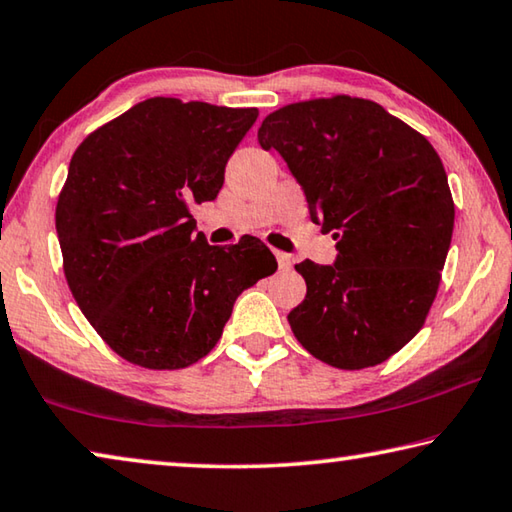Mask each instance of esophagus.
<instances>
[{
    "mask_svg": "<svg viewBox=\"0 0 512 512\" xmlns=\"http://www.w3.org/2000/svg\"><path fill=\"white\" fill-rule=\"evenodd\" d=\"M275 257H277V266H280L282 271H291V266H293L291 255L282 253V250H275Z\"/></svg>",
    "mask_w": 512,
    "mask_h": 512,
    "instance_id": "1",
    "label": "esophagus"
}]
</instances>
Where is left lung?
Segmentation results:
<instances>
[{
	"instance_id": "obj_1",
	"label": "left lung",
	"mask_w": 512,
	"mask_h": 512,
	"mask_svg": "<svg viewBox=\"0 0 512 512\" xmlns=\"http://www.w3.org/2000/svg\"><path fill=\"white\" fill-rule=\"evenodd\" d=\"M336 239L332 264L300 262L307 296L289 325L316 359L343 370L386 361L420 332L454 232L447 173L427 137L375 101L291 103L257 131Z\"/></svg>"
}]
</instances>
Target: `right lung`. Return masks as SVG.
I'll list each match as a JSON object with an SVG mask.
<instances>
[{
	"label": "right lung",
	"instance_id": "1",
	"mask_svg": "<svg viewBox=\"0 0 512 512\" xmlns=\"http://www.w3.org/2000/svg\"><path fill=\"white\" fill-rule=\"evenodd\" d=\"M257 108L153 97L76 149L56 205L65 277L119 357L192 366L221 339L235 300L277 262L257 237L210 246L189 205L214 201Z\"/></svg>",
	"mask_w": 512,
	"mask_h": 512
}]
</instances>
